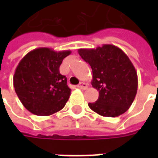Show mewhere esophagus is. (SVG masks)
Masks as SVG:
<instances>
[{"mask_svg": "<svg viewBox=\"0 0 158 158\" xmlns=\"http://www.w3.org/2000/svg\"><path fill=\"white\" fill-rule=\"evenodd\" d=\"M78 87H79V89H86L88 88V85L86 84V83H84V82H80L78 85Z\"/></svg>", "mask_w": 158, "mask_h": 158, "instance_id": "1", "label": "esophagus"}]
</instances>
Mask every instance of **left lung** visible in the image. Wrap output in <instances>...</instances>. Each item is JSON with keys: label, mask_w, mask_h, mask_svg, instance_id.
<instances>
[{"label": "left lung", "mask_w": 158, "mask_h": 158, "mask_svg": "<svg viewBox=\"0 0 158 158\" xmlns=\"http://www.w3.org/2000/svg\"><path fill=\"white\" fill-rule=\"evenodd\" d=\"M92 69L93 88L99 91L89 108L101 116L115 118L129 109L135 98L138 77L128 56L118 47L105 44L96 49H79Z\"/></svg>", "instance_id": "8db88e82"}]
</instances>
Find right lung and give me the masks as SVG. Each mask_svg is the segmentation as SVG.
Returning a JSON list of instances; mask_svg holds the SVG:
<instances>
[{
    "label": "right lung",
    "mask_w": 158,
    "mask_h": 158,
    "mask_svg": "<svg viewBox=\"0 0 158 158\" xmlns=\"http://www.w3.org/2000/svg\"><path fill=\"white\" fill-rule=\"evenodd\" d=\"M70 54L71 51L55 52L40 47L29 52L19 62L13 86L20 102L30 113L49 116L64 107L71 89L59 68Z\"/></svg>",
    "instance_id": "add662e5"
}]
</instances>
